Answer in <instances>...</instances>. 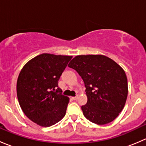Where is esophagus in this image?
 <instances>
[{
    "label": "esophagus",
    "instance_id": "34e87169",
    "mask_svg": "<svg viewBox=\"0 0 146 146\" xmlns=\"http://www.w3.org/2000/svg\"><path fill=\"white\" fill-rule=\"evenodd\" d=\"M78 96L72 97V99H73V100H78Z\"/></svg>",
    "mask_w": 146,
    "mask_h": 146
}]
</instances>
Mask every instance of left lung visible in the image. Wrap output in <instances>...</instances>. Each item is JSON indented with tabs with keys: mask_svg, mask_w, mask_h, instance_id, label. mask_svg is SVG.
<instances>
[{
	"mask_svg": "<svg viewBox=\"0 0 146 146\" xmlns=\"http://www.w3.org/2000/svg\"><path fill=\"white\" fill-rule=\"evenodd\" d=\"M68 67L85 82L88 102L81 109L85 118L99 125L117 118L128 95L127 78L122 68L103 55L77 56Z\"/></svg>",
	"mask_w": 146,
	"mask_h": 146,
	"instance_id": "8db88e82",
	"label": "left lung"
}]
</instances>
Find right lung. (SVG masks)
Returning a JSON list of instances; mask_svg holds the SVG:
<instances>
[{"mask_svg": "<svg viewBox=\"0 0 146 146\" xmlns=\"http://www.w3.org/2000/svg\"><path fill=\"white\" fill-rule=\"evenodd\" d=\"M72 56L42 54L23 68L17 82V96L23 112L39 126L48 127L66 114L69 98L58 87Z\"/></svg>", "mask_w": 146, "mask_h": 146, "instance_id": "right-lung-1", "label": "right lung"}]
</instances>
